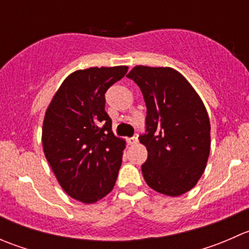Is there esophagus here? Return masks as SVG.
<instances>
[{"label":"esophagus","mask_w":249,"mask_h":249,"mask_svg":"<svg viewBox=\"0 0 249 249\" xmlns=\"http://www.w3.org/2000/svg\"><path fill=\"white\" fill-rule=\"evenodd\" d=\"M137 142H139V139H137V137H131V139L127 140V143H129V144H136Z\"/></svg>","instance_id":"esophagus-1"}]
</instances>
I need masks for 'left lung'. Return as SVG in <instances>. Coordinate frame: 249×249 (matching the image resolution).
<instances>
[{
    "mask_svg": "<svg viewBox=\"0 0 249 249\" xmlns=\"http://www.w3.org/2000/svg\"><path fill=\"white\" fill-rule=\"evenodd\" d=\"M127 78L140 87L147 107L145 183L160 194L179 196L196 185L211 148V124L202 100L171 67L136 66Z\"/></svg>",
    "mask_w": 249,
    "mask_h": 249,
    "instance_id": "1",
    "label": "left lung"
}]
</instances>
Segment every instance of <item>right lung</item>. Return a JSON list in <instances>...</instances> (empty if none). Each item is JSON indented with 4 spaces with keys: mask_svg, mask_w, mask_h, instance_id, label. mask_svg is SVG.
Returning <instances> with one entry per match:
<instances>
[{
    "mask_svg": "<svg viewBox=\"0 0 249 249\" xmlns=\"http://www.w3.org/2000/svg\"><path fill=\"white\" fill-rule=\"evenodd\" d=\"M129 67L78 70L62 82L46 110L42 144L62 189L84 203L112 192L125 141L112 131L105 94Z\"/></svg>",
    "mask_w": 249,
    "mask_h": 249,
    "instance_id": "right-lung-1",
    "label": "right lung"
}]
</instances>
